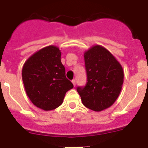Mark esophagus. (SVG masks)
<instances>
[{
  "mask_svg": "<svg viewBox=\"0 0 148 148\" xmlns=\"http://www.w3.org/2000/svg\"><path fill=\"white\" fill-rule=\"evenodd\" d=\"M72 83H73V84L74 85V87L75 86V84H76V82H75V80H73L72 81Z\"/></svg>",
  "mask_w": 148,
  "mask_h": 148,
  "instance_id": "esophagus-1",
  "label": "esophagus"
}]
</instances>
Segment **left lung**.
<instances>
[{"instance_id": "8db88e82", "label": "left lung", "mask_w": 148, "mask_h": 148, "mask_svg": "<svg viewBox=\"0 0 148 148\" xmlns=\"http://www.w3.org/2000/svg\"><path fill=\"white\" fill-rule=\"evenodd\" d=\"M87 82L77 91L86 108L100 112L113 105L124 82V70L116 58L101 45H95L84 54Z\"/></svg>"}]
</instances>
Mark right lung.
Listing matches in <instances>:
<instances>
[{"mask_svg": "<svg viewBox=\"0 0 148 148\" xmlns=\"http://www.w3.org/2000/svg\"><path fill=\"white\" fill-rule=\"evenodd\" d=\"M59 48L50 45L40 49L25 61L22 79L32 104L45 111L58 108L65 94L73 88L66 78Z\"/></svg>", "mask_w": 148, "mask_h": 148, "instance_id": "obj_1", "label": "right lung"}]
</instances>
